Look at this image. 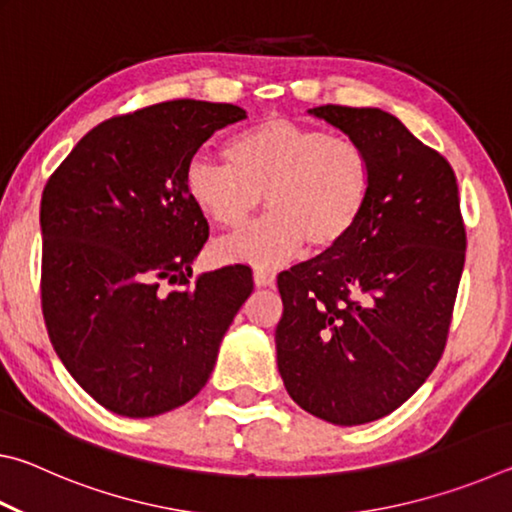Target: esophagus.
Returning a JSON list of instances; mask_svg holds the SVG:
<instances>
[{"instance_id":"obj_1","label":"esophagus","mask_w":512,"mask_h":512,"mask_svg":"<svg viewBox=\"0 0 512 512\" xmlns=\"http://www.w3.org/2000/svg\"><path fill=\"white\" fill-rule=\"evenodd\" d=\"M253 280H255L257 289H266V287H273V284H275V275L266 273V271H255Z\"/></svg>"}]
</instances>
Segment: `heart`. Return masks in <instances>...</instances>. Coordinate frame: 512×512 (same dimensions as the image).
I'll return each instance as SVG.
<instances>
[{"mask_svg": "<svg viewBox=\"0 0 512 512\" xmlns=\"http://www.w3.org/2000/svg\"><path fill=\"white\" fill-rule=\"evenodd\" d=\"M230 162L196 153L185 167V189L207 219L239 228L266 196L271 214L237 235L219 239V264L275 268L305 244L316 253L350 239L363 219L372 167L361 144L320 128L271 117L230 142Z\"/></svg>", "mask_w": 512, "mask_h": 512, "instance_id": "1", "label": "heart"}]
</instances>
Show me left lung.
Wrapping results in <instances>:
<instances>
[{
    "instance_id": "1",
    "label": "left lung",
    "mask_w": 512,
    "mask_h": 512,
    "mask_svg": "<svg viewBox=\"0 0 512 512\" xmlns=\"http://www.w3.org/2000/svg\"><path fill=\"white\" fill-rule=\"evenodd\" d=\"M368 153L370 201L350 239L277 277V370L300 409L354 427L402 406L445 350L465 264L456 176L379 108L318 106Z\"/></svg>"
}]
</instances>
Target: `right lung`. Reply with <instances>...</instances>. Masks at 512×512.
<instances>
[{"label":"right lung","instance_id":"obj_1","mask_svg":"<svg viewBox=\"0 0 512 512\" xmlns=\"http://www.w3.org/2000/svg\"><path fill=\"white\" fill-rule=\"evenodd\" d=\"M232 103L178 99L112 117L83 137L42 192V314L85 393L124 418L187 404L253 293L248 266L196 282L210 235L185 189L192 155L246 119ZM162 281L180 290L164 292Z\"/></svg>","mask_w":512,"mask_h":512}]
</instances>
